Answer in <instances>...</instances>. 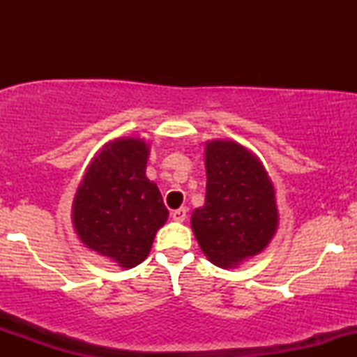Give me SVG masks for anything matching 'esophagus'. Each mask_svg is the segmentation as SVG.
<instances>
[{
	"label": "esophagus",
	"mask_w": 357,
	"mask_h": 357,
	"mask_svg": "<svg viewBox=\"0 0 357 357\" xmlns=\"http://www.w3.org/2000/svg\"><path fill=\"white\" fill-rule=\"evenodd\" d=\"M186 216H188L186 208H178V210L171 211V218H173L174 221H179V223L186 220Z\"/></svg>",
	"instance_id": "obj_1"
}]
</instances>
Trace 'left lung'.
Here are the masks:
<instances>
[{
	"mask_svg": "<svg viewBox=\"0 0 357 357\" xmlns=\"http://www.w3.org/2000/svg\"><path fill=\"white\" fill-rule=\"evenodd\" d=\"M206 198L192 211L191 227L216 267H235L257 255L275 233V191L267 171L235 141L206 144Z\"/></svg>",
	"mask_w": 357,
	"mask_h": 357,
	"instance_id": "8db88e82",
	"label": "left lung"
}]
</instances>
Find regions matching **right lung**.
Masks as SVG:
<instances>
[{"label": "right lung", "instance_id": "1", "mask_svg": "<svg viewBox=\"0 0 357 357\" xmlns=\"http://www.w3.org/2000/svg\"><path fill=\"white\" fill-rule=\"evenodd\" d=\"M149 147L142 139L110 142L97 154L73 199V225L85 247L132 268L149 255L167 213L146 178Z\"/></svg>", "mask_w": 357, "mask_h": 357}]
</instances>
